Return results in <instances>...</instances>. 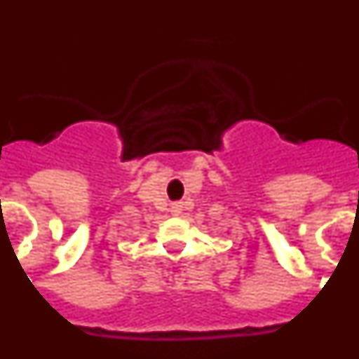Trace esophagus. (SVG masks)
<instances>
[{
  "label": "esophagus",
  "mask_w": 359,
  "mask_h": 359,
  "mask_svg": "<svg viewBox=\"0 0 359 359\" xmlns=\"http://www.w3.org/2000/svg\"><path fill=\"white\" fill-rule=\"evenodd\" d=\"M182 210H183L182 203H172V205H170V212H172L174 215H180L182 214Z\"/></svg>",
  "instance_id": "1"
}]
</instances>
